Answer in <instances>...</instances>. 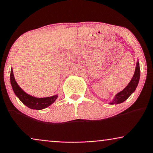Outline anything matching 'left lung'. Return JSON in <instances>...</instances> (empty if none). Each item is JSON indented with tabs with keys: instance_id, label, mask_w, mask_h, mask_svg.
I'll return each mask as SVG.
<instances>
[{
	"instance_id": "obj_1",
	"label": "left lung",
	"mask_w": 153,
	"mask_h": 153,
	"mask_svg": "<svg viewBox=\"0 0 153 153\" xmlns=\"http://www.w3.org/2000/svg\"><path fill=\"white\" fill-rule=\"evenodd\" d=\"M140 79V67L139 60L137 62V66L135 68V72L134 74L132 79H131L130 82L128 83V85L122 91L119 92L114 96V99L110 102V104H118L123 103L125 102L134 92L135 91L137 88L138 83H139Z\"/></svg>"
}]
</instances>
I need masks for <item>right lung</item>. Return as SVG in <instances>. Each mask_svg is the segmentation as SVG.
<instances>
[{
  "label": "right lung",
  "mask_w": 153,
  "mask_h": 153,
  "mask_svg": "<svg viewBox=\"0 0 153 153\" xmlns=\"http://www.w3.org/2000/svg\"><path fill=\"white\" fill-rule=\"evenodd\" d=\"M10 83H11L12 90H13L16 97L20 100V101L24 105H26L27 107L32 108V109H44V108L51 105L58 97L57 94V95L51 96V97L39 98L33 97V96L26 93V92H24L21 88L19 85L17 84V83L15 81L12 68L11 69V72H10Z\"/></svg>",
  "instance_id": "right-lung-1"
}]
</instances>
